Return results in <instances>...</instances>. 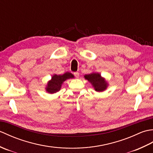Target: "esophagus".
I'll list each match as a JSON object with an SVG mask.
<instances>
[{
  "mask_svg": "<svg viewBox=\"0 0 153 153\" xmlns=\"http://www.w3.org/2000/svg\"><path fill=\"white\" fill-rule=\"evenodd\" d=\"M74 74V76H75V77H76V78H79V74L78 72H75Z\"/></svg>",
  "mask_w": 153,
  "mask_h": 153,
  "instance_id": "34e87169",
  "label": "esophagus"
}]
</instances>
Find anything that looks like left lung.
<instances>
[{
  "mask_svg": "<svg viewBox=\"0 0 153 153\" xmlns=\"http://www.w3.org/2000/svg\"><path fill=\"white\" fill-rule=\"evenodd\" d=\"M84 77L91 84L93 87L97 92H102L105 91L108 86V83L105 77L101 76L98 72H92L89 74H85Z\"/></svg>",
  "mask_w": 153,
  "mask_h": 153,
  "instance_id": "left-lung-1",
  "label": "left lung"
}]
</instances>
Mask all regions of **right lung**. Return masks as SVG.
<instances>
[{
  "instance_id": "right-lung-1",
  "label": "right lung",
  "mask_w": 153,
  "mask_h": 153,
  "mask_svg": "<svg viewBox=\"0 0 153 153\" xmlns=\"http://www.w3.org/2000/svg\"><path fill=\"white\" fill-rule=\"evenodd\" d=\"M74 78V75L70 72H65L62 75L54 74L51 79L48 81L45 87V90L48 93L54 94L61 89L62 85L65 81L68 79Z\"/></svg>"
}]
</instances>
